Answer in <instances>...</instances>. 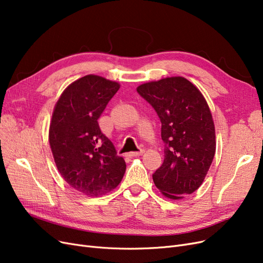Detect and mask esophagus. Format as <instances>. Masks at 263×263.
Segmentation results:
<instances>
[{
	"label": "esophagus",
	"mask_w": 263,
	"mask_h": 263,
	"mask_svg": "<svg viewBox=\"0 0 263 263\" xmlns=\"http://www.w3.org/2000/svg\"><path fill=\"white\" fill-rule=\"evenodd\" d=\"M145 150H139V151H135V153H129L128 157H137V156H141L144 154Z\"/></svg>",
	"instance_id": "1"
}]
</instances>
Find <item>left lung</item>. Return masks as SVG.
<instances>
[{
  "instance_id": "obj_1",
  "label": "left lung",
  "mask_w": 263,
  "mask_h": 263,
  "mask_svg": "<svg viewBox=\"0 0 263 263\" xmlns=\"http://www.w3.org/2000/svg\"><path fill=\"white\" fill-rule=\"evenodd\" d=\"M137 92L161 122L164 160L153 174L155 185L170 200H181L202 185L216 150L208 102L183 77L144 83Z\"/></svg>"
}]
</instances>
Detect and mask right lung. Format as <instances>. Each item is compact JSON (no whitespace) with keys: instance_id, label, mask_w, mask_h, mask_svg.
Returning <instances> with one entry per match:
<instances>
[{"instance_id":"add662e5","label":"right lung","mask_w":263,"mask_h":263,"mask_svg":"<svg viewBox=\"0 0 263 263\" xmlns=\"http://www.w3.org/2000/svg\"><path fill=\"white\" fill-rule=\"evenodd\" d=\"M119 86L87 74L68 85L53 108L49 144L55 165L71 187L91 197L113 191L126 170L124 158L98 123Z\"/></svg>"}]
</instances>
